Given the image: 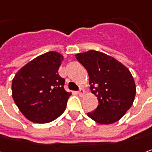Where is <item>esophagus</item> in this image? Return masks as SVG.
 Returning a JSON list of instances; mask_svg holds the SVG:
<instances>
[{"instance_id": "1", "label": "esophagus", "mask_w": 152, "mask_h": 152, "mask_svg": "<svg viewBox=\"0 0 152 152\" xmlns=\"http://www.w3.org/2000/svg\"><path fill=\"white\" fill-rule=\"evenodd\" d=\"M84 94H85V90L83 88H81L78 90V94L79 95H83Z\"/></svg>"}]
</instances>
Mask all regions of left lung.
<instances>
[{
	"label": "left lung",
	"mask_w": 152,
	"mask_h": 152,
	"mask_svg": "<svg viewBox=\"0 0 152 152\" xmlns=\"http://www.w3.org/2000/svg\"><path fill=\"white\" fill-rule=\"evenodd\" d=\"M87 69L90 89L99 104L88 115L100 124H111L125 115L134 100L136 88L130 71L114 58L90 50L76 54Z\"/></svg>",
	"instance_id": "1"
}]
</instances>
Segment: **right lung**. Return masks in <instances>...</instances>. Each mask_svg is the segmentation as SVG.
<instances>
[{"label": "right lung", "mask_w": 152, "mask_h": 152, "mask_svg": "<svg viewBox=\"0 0 152 152\" xmlns=\"http://www.w3.org/2000/svg\"><path fill=\"white\" fill-rule=\"evenodd\" d=\"M63 56L48 52L19 69L12 83L13 100L23 115L35 123L55 120L65 110L71 95L58 75Z\"/></svg>", "instance_id": "add662e5"}]
</instances>
